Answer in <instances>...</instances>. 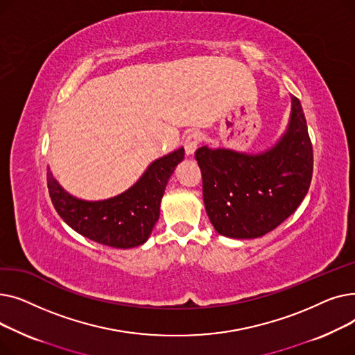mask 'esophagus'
<instances>
[{
    "label": "esophagus",
    "mask_w": 355,
    "mask_h": 355,
    "mask_svg": "<svg viewBox=\"0 0 355 355\" xmlns=\"http://www.w3.org/2000/svg\"><path fill=\"white\" fill-rule=\"evenodd\" d=\"M201 142V135L198 132H191L187 138L184 139V148H185V154L193 155L196 153V149L198 148Z\"/></svg>",
    "instance_id": "obj_1"
}]
</instances>
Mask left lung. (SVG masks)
Returning <instances> with one entry per match:
<instances>
[{
  "mask_svg": "<svg viewBox=\"0 0 355 355\" xmlns=\"http://www.w3.org/2000/svg\"><path fill=\"white\" fill-rule=\"evenodd\" d=\"M196 159L217 233L254 239L272 232L300 207L312 180V142L300 99L292 96L286 134L269 151L250 155L201 146Z\"/></svg>",
  "mask_w": 355,
  "mask_h": 355,
  "instance_id": "1",
  "label": "left lung"
}]
</instances>
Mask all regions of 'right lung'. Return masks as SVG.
I'll list each match as a JSON object with an SVG mask.
<instances>
[{"instance_id": "1", "label": "right lung", "mask_w": 355, "mask_h": 355, "mask_svg": "<svg viewBox=\"0 0 355 355\" xmlns=\"http://www.w3.org/2000/svg\"><path fill=\"white\" fill-rule=\"evenodd\" d=\"M184 158V148L155 159L144 175L119 196L87 201L66 193L47 171L53 206L79 234L101 245L129 249L145 243L159 217V204L168 178Z\"/></svg>"}]
</instances>
